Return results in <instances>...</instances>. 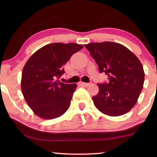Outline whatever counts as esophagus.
I'll return each mask as SVG.
<instances>
[{"instance_id":"esophagus-1","label":"esophagus","mask_w":157,"mask_h":157,"mask_svg":"<svg viewBox=\"0 0 157 157\" xmlns=\"http://www.w3.org/2000/svg\"><path fill=\"white\" fill-rule=\"evenodd\" d=\"M90 84H91L90 82H79V85H80V86H89Z\"/></svg>"}]
</instances>
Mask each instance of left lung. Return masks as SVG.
Here are the masks:
<instances>
[{
	"instance_id": "8db88e82",
	"label": "left lung",
	"mask_w": 157,
	"mask_h": 157,
	"mask_svg": "<svg viewBox=\"0 0 157 157\" xmlns=\"http://www.w3.org/2000/svg\"><path fill=\"white\" fill-rule=\"evenodd\" d=\"M105 73L109 82L98 83L99 92L92 97L95 107L112 117L121 116L134 107L143 88L145 73L136 56L125 46L113 42L85 45Z\"/></svg>"
}]
</instances>
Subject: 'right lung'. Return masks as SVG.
<instances>
[{"mask_svg": "<svg viewBox=\"0 0 157 157\" xmlns=\"http://www.w3.org/2000/svg\"><path fill=\"white\" fill-rule=\"evenodd\" d=\"M83 46L69 43L50 44L40 48L23 67L21 90L36 115L46 120L62 116L69 108L76 84L58 80L65 73L63 66Z\"/></svg>", "mask_w": 157, "mask_h": 157, "instance_id": "1", "label": "right lung"}]
</instances>
